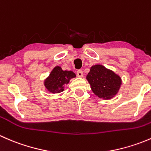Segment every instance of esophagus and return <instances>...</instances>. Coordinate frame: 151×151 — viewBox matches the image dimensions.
Masks as SVG:
<instances>
[{
    "instance_id": "1",
    "label": "esophagus",
    "mask_w": 151,
    "mask_h": 151,
    "mask_svg": "<svg viewBox=\"0 0 151 151\" xmlns=\"http://www.w3.org/2000/svg\"><path fill=\"white\" fill-rule=\"evenodd\" d=\"M77 77H83V72L82 70H78V71H77Z\"/></svg>"
}]
</instances>
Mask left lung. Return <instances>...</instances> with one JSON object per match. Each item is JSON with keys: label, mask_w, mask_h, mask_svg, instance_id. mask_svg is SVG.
Returning <instances> with one entry per match:
<instances>
[{"label": "left lung", "mask_w": 151, "mask_h": 151, "mask_svg": "<svg viewBox=\"0 0 151 151\" xmlns=\"http://www.w3.org/2000/svg\"><path fill=\"white\" fill-rule=\"evenodd\" d=\"M86 79L93 93L104 99L113 98L122 84L119 75L100 64L91 66Z\"/></svg>", "instance_id": "1"}]
</instances>
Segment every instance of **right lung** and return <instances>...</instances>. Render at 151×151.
<instances>
[{
  "instance_id": "right-lung-1",
  "label": "right lung",
  "mask_w": 151,
  "mask_h": 151,
  "mask_svg": "<svg viewBox=\"0 0 151 151\" xmlns=\"http://www.w3.org/2000/svg\"><path fill=\"white\" fill-rule=\"evenodd\" d=\"M74 77H76V74L73 71H63L60 66H55L44 84L49 92L58 93L63 91L64 85L68 84L69 80Z\"/></svg>"
}]
</instances>
